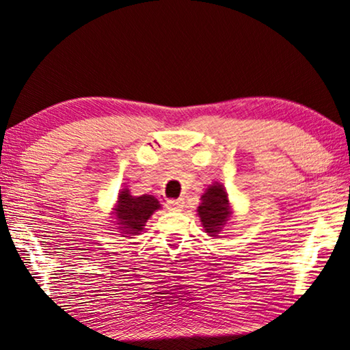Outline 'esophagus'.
Masks as SVG:
<instances>
[{
    "label": "esophagus",
    "mask_w": 350,
    "mask_h": 350,
    "mask_svg": "<svg viewBox=\"0 0 350 350\" xmlns=\"http://www.w3.org/2000/svg\"><path fill=\"white\" fill-rule=\"evenodd\" d=\"M166 208L171 211H180L184 208V200L183 198H176V200H167Z\"/></svg>",
    "instance_id": "34e87169"
}]
</instances>
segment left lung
I'll return each instance as SVG.
<instances>
[{
    "label": "left lung",
    "mask_w": 350,
    "mask_h": 350,
    "mask_svg": "<svg viewBox=\"0 0 350 350\" xmlns=\"http://www.w3.org/2000/svg\"><path fill=\"white\" fill-rule=\"evenodd\" d=\"M231 215L226 189L223 185L215 184L206 189L202 196V203L198 206V216L208 234H218L221 228L226 224Z\"/></svg>",
    "instance_id": "1"
}]
</instances>
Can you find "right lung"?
<instances>
[{
	"mask_svg": "<svg viewBox=\"0 0 350 350\" xmlns=\"http://www.w3.org/2000/svg\"><path fill=\"white\" fill-rule=\"evenodd\" d=\"M158 208H160V203L153 196L132 197L129 190H122L119 193L116 206L118 224H121L119 228L129 234H139L144 229L147 219Z\"/></svg>",
	"mask_w": 350,
	"mask_h": 350,
	"instance_id": "right-lung-1",
	"label": "right lung"
}]
</instances>
